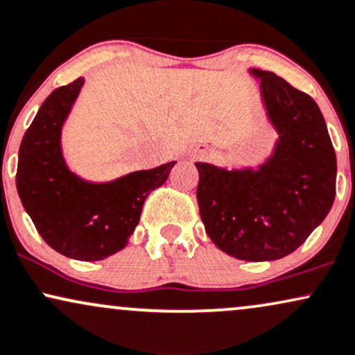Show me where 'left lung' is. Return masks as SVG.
I'll return each mask as SVG.
<instances>
[{
    "label": "left lung",
    "mask_w": 355,
    "mask_h": 355,
    "mask_svg": "<svg viewBox=\"0 0 355 355\" xmlns=\"http://www.w3.org/2000/svg\"><path fill=\"white\" fill-rule=\"evenodd\" d=\"M251 73L261 78L279 132L274 156L257 171L196 162V196L207 236L220 251L241 261H276L306 243L331 211L337 162L314 99L272 71Z\"/></svg>",
    "instance_id": "8db88e82"
}]
</instances>
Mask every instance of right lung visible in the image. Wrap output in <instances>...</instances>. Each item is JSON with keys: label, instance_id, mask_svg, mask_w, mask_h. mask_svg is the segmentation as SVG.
<instances>
[{"label": "right lung", "instance_id": "right-lung-1", "mask_svg": "<svg viewBox=\"0 0 355 355\" xmlns=\"http://www.w3.org/2000/svg\"><path fill=\"white\" fill-rule=\"evenodd\" d=\"M85 85L78 78L41 104L19 146L16 189L44 243L78 261H101L121 251L139 223L143 204L162 186L176 161L91 184L66 168L61 128Z\"/></svg>", "mask_w": 355, "mask_h": 355}]
</instances>
